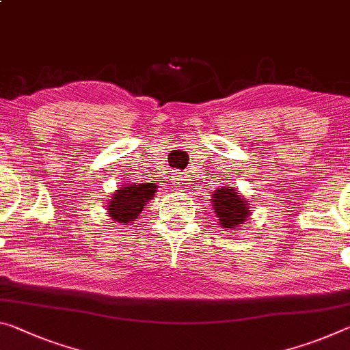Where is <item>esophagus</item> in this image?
Instances as JSON below:
<instances>
[{
  "mask_svg": "<svg viewBox=\"0 0 350 350\" xmlns=\"http://www.w3.org/2000/svg\"><path fill=\"white\" fill-rule=\"evenodd\" d=\"M176 179H177V177H176ZM180 184V182H174V185H179Z\"/></svg>",
  "mask_w": 350,
  "mask_h": 350,
  "instance_id": "esophagus-1",
  "label": "esophagus"
}]
</instances>
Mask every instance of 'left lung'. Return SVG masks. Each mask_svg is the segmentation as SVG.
I'll return each instance as SVG.
<instances>
[{
  "instance_id": "1",
  "label": "left lung",
  "mask_w": 350,
  "mask_h": 350,
  "mask_svg": "<svg viewBox=\"0 0 350 350\" xmlns=\"http://www.w3.org/2000/svg\"><path fill=\"white\" fill-rule=\"evenodd\" d=\"M212 198L213 212L219 219V226L224 229H235L245 223L247 216L251 215L249 201H246L235 188L221 187L215 190Z\"/></svg>"
}]
</instances>
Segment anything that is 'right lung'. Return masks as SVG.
I'll return each mask as SVG.
<instances>
[{
  "mask_svg": "<svg viewBox=\"0 0 350 350\" xmlns=\"http://www.w3.org/2000/svg\"><path fill=\"white\" fill-rule=\"evenodd\" d=\"M154 184H126L109 201V216L118 224H129L142 213L143 205L154 198Z\"/></svg>",
  "mask_w": 350,
  "mask_h": 350,
  "instance_id": "1",
  "label": "right lung"
}]
</instances>
